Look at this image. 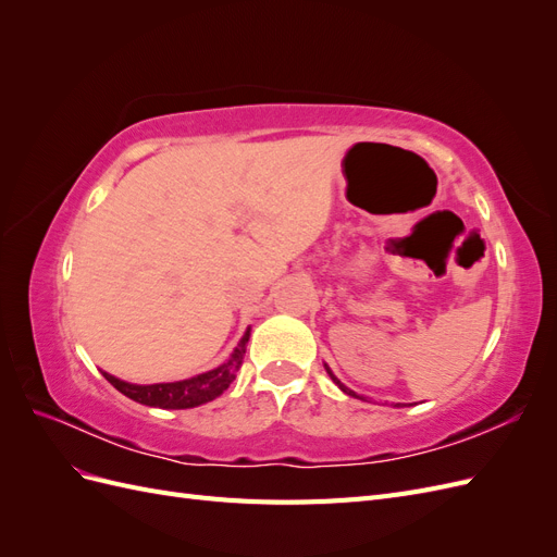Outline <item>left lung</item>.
<instances>
[{
	"label": "left lung",
	"instance_id": "obj_1",
	"mask_svg": "<svg viewBox=\"0 0 557 557\" xmlns=\"http://www.w3.org/2000/svg\"><path fill=\"white\" fill-rule=\"evenodd\" d=\"M325 369H327V374H330V379H332V381H334V383H336V385H339V391H344V393H346V395H350V397H356V399H362V401H369V397H364V395H358V393H356V391H350V387H348V385H344V383H342V381H339V379H336V376H334V374H332V369H330V367H327V364H325Z\"/></svg>",
	"mask_w": 557,
	"mask_h": 557
}]
</instances>
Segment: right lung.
I'll return each mask as SVG.
<instances>
[{
	"mask_svg": "<svg viewBox=\"0 0 557 557\" xmlns=\"http://www.w3.org/2000/svg\"><path fill=\"white\" fill-rule=\"evenodd\" d=\"M250 339V327L242 336V342L237 348L232 350V356L221 364L211 369V372L197 374L183 381L174 383H150V385H139V383H127L123 379H115L109 372H102L104 379L115 387L117 393H123L125 397L146 404V407H158V409H193L201 407L215 397H221L230 383L237 379L239 367L246 356V344Z\"/></svg>",
	"mask_w": 557,
	"mask_h": 557,
	"instance_id": "1",
	"label": "right lung"
}]
</instances>
